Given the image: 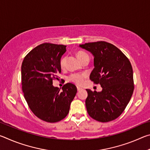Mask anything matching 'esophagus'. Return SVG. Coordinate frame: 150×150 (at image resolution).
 I'll list each match as a JSON object with an SVG mask.
<instances>
[{
  "mask_svg": "<svg viewBox=\"0 0 150 150\" xmlns=\"http://www.w3.org/2000/svg\"><path fill=\"white\" fill-rule=\"evenodd\" d=\"M77 91H80L82 90V88H81V87H77Z\"/></svg>",
  "mask_w": 150,
  "mask_h": 150,
  "instance_id": "34e87169",
  "label": "esophagus"
}]
</instances>
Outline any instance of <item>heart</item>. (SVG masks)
I'll return each instance as SVG.
<instances>
[{
    "instance_id": "obj_1",
    "label": "heart",
    "mask_w": 150,
    "mask_h": 150,
    "mask_svg": "<svg viewBox=\"0 0 150 150\" xmlns=\"http://www.w3.org/2000/svg\"><path fill=\"white\" fill-rule=\"evenodd\" d=\"M77 56L78 59H79L81 62L86 58L87 57H88V55L83 51H79V52H77ZM66 63V57L64 56L62 57V59H60V66L62 68H63L65 65ZM86 78V75L84 73H73V74L71 75L69 77V79L71 82L75 83L76 85H82L83 82H84L85 79Z\"/></svg>"
}]
</instances>
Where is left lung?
I'll return each instance as SVG.
<instances>
[{
	"mask_svg": "<svg viewBox=\"0 0 150 150\" xmlns=\"http://www.w3.org/2000/svg\"><path fill=\"white\" fill-rule=\"evenodd\" d=\"M94 56L90 79L102 91L87 89L85 105L91 118L101 122L115 120L123 112L133 94V70L130 61L115 45L100 41L79 45Z\"/></svg>",
	"mask_w": 150,
	"mask_h": 150,
	"instance_id": "obj_1",
	"label": "left lung"
}]
</instances>
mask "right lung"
<instances>
[{
    "mask_svg": "<svg viewBox=\"0 0 150 150\" xmlns=\"http://www.w3.org/2000/svg\"><path fill=\"white\" fill-rule=\"evenodd\" d=\"M66 45L44 43L34 48L22 62V87L32 112L47 122H57L68 115L77 87L68 83L62 90L53 86L62 71L60 59Z\"/></svg>",
    "mask_w": 150,
    "mask_h": 150,
    "instance_id": "1",
    "label": "right lung"
}]
</instances>
